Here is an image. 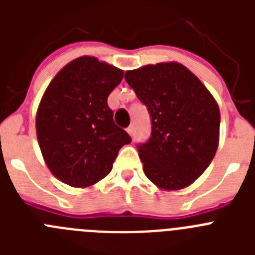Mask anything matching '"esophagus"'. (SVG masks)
<instances>
[{
    "instance_id": "34e87169",
    "label": "esophagus",
    "mask_w": 255,
    "mask_h": 255,
    "mask_svg": "<svg viewBox=\"0 0 255 255\" xmlns=\"http://www.w3.org/2000/svg\"><path fill=\"white\" fill-rule=\"evenodd\" d=\"M134 130H135L134 125H130L129 128L126 129V131H128V134H129V135H132V134H134Z\"/></svg>"
}]
</instances>
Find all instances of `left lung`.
Instances as JSON below:
<instances>
[{"label":"left lung","mask_w":255,"mask_h":255,"mask_svg":"<svg viewBox=\"0 0 255 255\" xmlns=\"http://www.w3.org/2000/svg\"><path fill=\"white\" fill-rule=\"evenodd\" d=\"M148 107L152 135L138 147L145 176L162 190L191 185L206 171L220 141V108L206 85L170 61L125 73Z\"/></svg>","instance_id":"left-lung-1"}]
</instances>
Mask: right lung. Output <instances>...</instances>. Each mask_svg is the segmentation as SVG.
<instances>
[{"mask_svg": "<svg viewBox=\"0 0 255 255\" xmlns=\"http://www.w3.org/2000/svg\"><path fill=\"white\" fill-rule=\"evenodd\" d=\"M124 71L82 56L56 74L35 116V130L47 167L73 188H88L111 172L123 145L131 138L115 125L107 98Z\"/></svg>", "mask_w": 255, "mask_h": 255, "instance_id": "obj_1", "label": "right lung"}]
</instances>
